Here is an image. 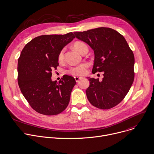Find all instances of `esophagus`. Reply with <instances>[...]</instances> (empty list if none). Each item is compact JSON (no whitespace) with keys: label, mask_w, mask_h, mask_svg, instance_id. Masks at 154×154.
Wrapping results in <instances>:
<instances>
[{"label":"esophagus","mask_w":154,"mask_h":154,"mask_svg":"<svg viewBox=\"0 0 154 154\" xmlns=\"http://www.w3.org/2000/svg\"><path fill=\"white\" fill-rule=\"evenodd\" d=\"M74 78H75V81H76V82H79V80H81V79H83V77H82V76H75L74 77Z\"/></svg>","instance_id":"1"}]
</instances>
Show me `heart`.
<instances>
[{"mask_svg":"<svg viewBox=\"0 0 154 154\" xmlns=\"http://www.w3.org/2000/svg\"><path fill=\"white\" fill-rule=\"evenodd\" d=\"M73 47L76 50H77L80 53H82L85 49H88L86 44L81 41H77L75 42L73 44ZM64 50H62L59 53V54H58L57 59L59 62V63L63 62L64 60ZM87 67H88L87 64L83 63L79 66L71 67L69 70V73L72 75H84L87 72Z\"/></svg>","mask_w":154,"mask_h":154,"instance_id":"b5f03b06","label":"heart"}]
</instances>
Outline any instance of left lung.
Listing matches in <instances>:
<instances>
[{"label": "left lung", "mask_w": 154, "mask_h": 154, "mask_svg": "<svg viewBox=\"0 0 154 154\" xmlns=\"http://www.w3.org/2000/svg\"><path fill=\"white\" fill-rule=\"evenodd\" d=\"M78 39L94 51L92 73L103 72L104 78H87L90 85L85 93L91 105L109 109L125 98L134 80L135 58L124 36L110 28L100 27L74 32Z\"/></svg>", "instance_id": "left-lung-1"}]
</instances>
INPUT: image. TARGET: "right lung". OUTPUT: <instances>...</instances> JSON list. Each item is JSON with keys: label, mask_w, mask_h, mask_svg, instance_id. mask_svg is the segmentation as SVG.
Returning <instances> with one entry per match:
<instances>
[{"label": "right lung", "mask_w": 154, "mask_h": 154, "mask_svg": "<svg viewBox=\"0 0 154 154\" xmlns=\"http://www.w3.org/2000/svg\"><path fill=\"white\" fill-rule=\"evenodd\" d=\"M73 33L42 35L25 45L18 59L17 81L22 94L37 112L55 115L67 107L76 84L73 77L64 75L53 81L51 72L59 66L58 54L75 38Z\"/></svg>", "instance_id": "add662e5"}]
</instances>
